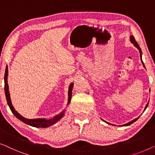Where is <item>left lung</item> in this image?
Masks as SVG:
<instances>
[{"mask_svg":"<svg viewBox=\"0 0 155 155\" xmlns=\"http://www.w3.org/2000/svg\"><path fill=\"white\" fill-rule=\"evenodd\" d=\"M130 42H131V43H133V44L134 45V46H135V47L137 48L138 49L139 52H140V60H141V62H142V64H143V67H145V64H144V63H143V60H142V51H141V48H140V46H139V45L138 44V43H137L136 41V40H135V38H134V36H130ZM148 104H149V102H147V104H146V106H145V110H144V111H145V110H146V108L147 107V106H148ZM138 118H139V117H138V118H136V119H134V120H132V121H129V122H128V123H127V124H124V125H122V126H129V125H130V124H132L133 123H134V122L136 121L137 120V119H138ZM102 121H104V122H105V123H107V124H110V125H113V124H110V123H108V122H107V121H104L103 119H102Z\"/></svg>","mask_w":155,"mask_h":155,"instance_id":"8db88e82","label":"left lung"}]
</instances>
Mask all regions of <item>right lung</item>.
<instances>
[{"mask_svg": "<svg viewBox=\"0 0 155 155\" xmlns=\"http://www.w3.org/2000/svg\"><path fill=\"white\" fill-rule=\"evenodd\" d=\"M8 66H7L5 69V77H4V82H5V94L6 100H7L8 104V106H9L10 110H11V112L13 113V114H14L17 119H19V120L21 121L22 122H24V123H25L26 124H28V125L33 126V127L47 128L52 125H53V124H55L56 122H58L59 120H60V119H62L63 117H64L65 111H66L65 109L62 111V112H61L60 114H57L56 116L53 117V118L50 119H46L44 118L29 119L25 118V117L19 114V113L15 110L14 107H13L12 104L11 99H10V92H9V87H8ZM73 86H74V83H71V84L69 85V86L68 102H67V106H68L69 103H70V101L71 99V93H72Z\"/></svg>", "mask_w": 155, "mask_h": 155, "instance_id": "right-lung-1", "label": "right lung"}]
</instances>
